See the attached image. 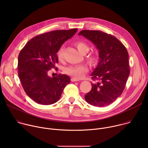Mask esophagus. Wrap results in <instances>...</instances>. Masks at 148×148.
<instances>
[{
  "label": "esophagus",
  "mask_w": 148,
  "mask_h": 148,
  "mask_svg": "<svg viewBox=\"0 0 148 148\" xmlns=\"http://www.w3.org/2000/svg\"><path fill=\"white\" fill-rule=\"evenodd\" d=\"M71 81L72 82H75V81H79V80L78 79H77V78H71Z\"/></svg>",
  "instance_id": "obj_1"
}]
</instances>
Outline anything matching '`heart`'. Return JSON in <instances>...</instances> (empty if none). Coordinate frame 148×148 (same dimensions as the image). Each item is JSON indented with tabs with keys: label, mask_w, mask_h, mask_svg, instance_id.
<instances>
[{
	"label": "heart",
	"mask_w": 148,
	"mask_h": 148,
	"mask_svg": "<svg viewBox=\"0 0 148 148\" xmlns=\"http://www.w3.org/2000/svg\"><path fill=\"white\" fill-rule=\"evenodd\" d=\"M74 45L78 50V51L82 54H86L89 50V47L88 45L85 42L82 41H77L74 43ZM64 54V47L62 46L58 49L57 56L59 60H62ZM87 61L90 64L94 65L97 61V57L94 53H89L86 57ZM88 71V67L85 65L79 66H70L64 69V72L67 74L75 78H81L84 74Z\"/></svg>",
	"instance_id": "obj_1"
}]
</instances>
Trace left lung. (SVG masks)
Segmentation results:
<instances>
[{
    "label": "left lung",
    "mask_w": 148,
    "mask_h": 148,
    "mask_svg": "<svg viewBox=\"0 0 148 148\" xmlns=\"http://www.w3.org/2000/svg\"><path fill=\"white\" fill-rule=\"evenodd\" d=\"M78 35L85 37L96 46L99 62L91 75V91L86 101L95 107H103L115 101L122 93L130 73L127 50L115 37L99 30H84Z\"/></svg>",
    "instance_id": "left-lung-1"
}]
</instances>
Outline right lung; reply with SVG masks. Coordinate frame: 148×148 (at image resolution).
<instances>
[{"label": "right lung", "mask_w": 148, "mask_h": 148, "mask_svg": "<svg viewBox=\"0 0 148 148\" xmlns=\"http://www.w3.org/2000/svg\"><path fill=\"white\" fill-rule=\"evenodd\" d=\"M77 30H58L41 34L30 40L20 51L18 75L25 92L36 102L46 105L56 103L70 82L68 75L50 77L47 73L58 61V49Z\"/></svg>", "instance_id": "add662e5"}]
</instances>
